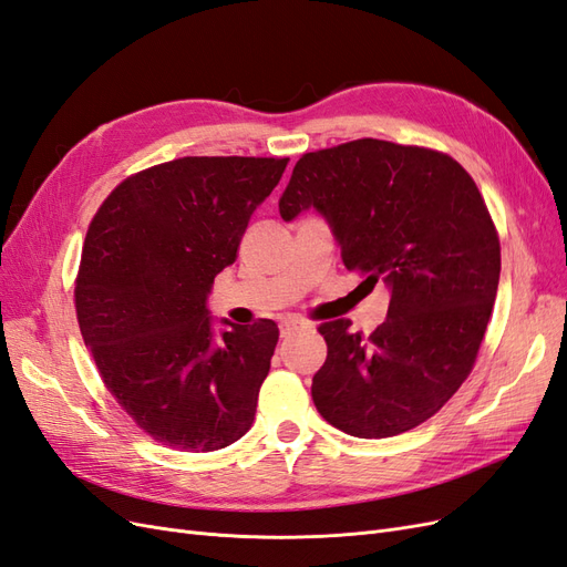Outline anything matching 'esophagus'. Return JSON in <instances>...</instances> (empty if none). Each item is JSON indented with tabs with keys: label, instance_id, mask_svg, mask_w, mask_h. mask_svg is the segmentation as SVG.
Segmentation results:
<instances>
[{
	"label": "esophagus",
	"instance_id": "1",
	"mask_svg": "<svg viewBox=\"0 0 567 567\" xmlns=\"http://www.w3.org/2000/svg\"><path fill=\"white\" fill-rule=\"evenodd\" d=\"M279 329H281V336L286 338V336L296 333V331L310 329V321H305V319H302V317H298V315H288V317H284V319H281Z\"/></svg>",
	"mask_w": 567,
	"mask_h": 567
}]
</instances>
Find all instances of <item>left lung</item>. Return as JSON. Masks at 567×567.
I'll use <instances>...</instances> for the list:
<instances>
[{"mask_svg":"<svg viewBox=\"0 0 567 567\" xmlns=\"http://www.w3.org/2000/svg\"><path fill=\"white\" fill-rule=\"evenodd\" d=\"M307 208L331 221L346 267L392 293L369 336L350 319L319 326L329 352L312 400L348 435L406 433L452 400L485 338L502 271L485 198L447 153L354 140L296 163L279 213Z\"/></svg>","mask_w":567,"mask_h":567,"instance_id":"8db88e82","label":"left lung"}]
</instances>
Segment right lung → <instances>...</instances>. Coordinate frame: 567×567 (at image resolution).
<instances>
[{
    "label": "right lung",
    "mask_w": 567,
    "mask_h": 567,
    "mask_svg": "<svg viewBox=\"0 0 567 567\" xmlns=\"http://www.w3.org/2000/svg\"><path fill=\"white\" fill-rule=\"evenodd\" d=\"M288 158L186 156L120 182L90 221L75 312L101 381L156 442L215 452L244 437L279 326L215 336L205 298Z\"/></svg>",
    "instance_id": "obj_1"
}]
</instances>
